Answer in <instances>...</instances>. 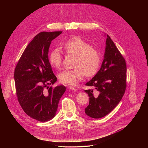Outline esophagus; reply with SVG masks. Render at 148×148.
Instances as JSON below:
<instances>
[{
	"mask_svg": "<svg viewBox=\"0 0 148 148\" xmlns=\"http://www.w3.org/2000/svg\"><path fill=\"white\" fill-rule=\"evenodd\" d=\"M68 88H69V90H73V91H75L77 90L76 88H75L73 87H69Z\"/></svg>",
	"mask_w": 148,
	"mask_h": 148,
	"instance_id": "esophagus-1",
	"label": "esophagus"
}]
</instances>
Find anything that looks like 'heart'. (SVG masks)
I'll use <instances>...</instances> for the list:
<instances>
[{
    "label": "heart",
    "mask_w": 148,
    "mask_h": 148,
    "mask_svg": "<svg viewBox=\"0 0 148 148\" xmlns=\"http://www.w3.org/2000/svg\"><path fill=\"white\" fill-rule=\"evenodd\" d=\"M62 47L68 54L76 56L74 68L70 70H64L58 75L61 83L67 86H75L81 81L85 75L91 77L95 75L100 66L101 56L98 50L80 37H74L67 40ZM62 56L58 49H53L49 54V62L51 66L57 69L62 64Z\"/></svg>",
    "instance_id": "b5f03b06"
}]
</instances>
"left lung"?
Returning a JSON list of instances; mask_svg holds the SVG:
<instances>
[{"label": "left lung", "mask_w": 148, "mask_h": 148, "mask_svg": "<svg viewBox=\"0 0 148 148\" xmlns=\"http://www.w3.org/2000/svg\"><path fill=\"white\" fill-rule=\"evenodd\" d=\"M86 86L94 87L99 92L95 97L93 90H85L90 99L85 113L95 119L111 112L124 95L126 88L125 60L108 34L101 67Z\"/></svg>", "instance_id": "8db88e82"}]
</instances>
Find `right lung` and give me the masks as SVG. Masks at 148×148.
Wrapping results in <instances>:
<instances>
[{"instance_id":"add662e5","label":"right lung","mask_w":148,"mask_h":148,"mask_svg":"<svg viewBox=\"0 0 148 148\" xmlns=\"http://www.w3.org/2000/svg\"><path fill=\"white\" fill-rule=\"evenodd\" d=\"M61 31L43 32L27 45L14 70V78L17 100L24 112L40 122L53 119L66 87L50 85L57 81L49 60L51 41Z\"/></svg>"}]
</instances>
